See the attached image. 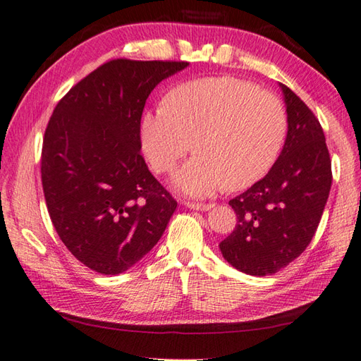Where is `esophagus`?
Segmentation results:
<instances>
[{"label": "esophagus", "instance_id": "1", "mask_svg": "<svg viewBox=\"0 0 361 361\" xmlns=\"http://www.w3.org/2000/svg\"><path fill=\"white\" fill-rule=\"evenodd\" d=\"M186 206L188 208H190V209H195V211H209V209H212L214 208V204H211V203H186Z\"/></svg>", "mask_w": 361, "mask_h": 361}]
</instances>
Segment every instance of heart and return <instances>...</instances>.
<instances>
[{
    "label": "heart",
    "mask_w": 361,
    "mask_h": 361,
    "mask_svg": "<svg viewBox=\"0 0 361 361\" xmlns=\"http://www.w3.org/2000/svg\"><path fill=\"white\" fill-rule=\"evenodd\" d=\"M286 133L279 99L229 75L180 83L166 104L144 111L140 126L157 172H171L197 137L198 153L173 175L175 188L192 197L255 185L276 163Z\"/></svg>",
    "instance_id": "b5f03b06"
}]
</instances>
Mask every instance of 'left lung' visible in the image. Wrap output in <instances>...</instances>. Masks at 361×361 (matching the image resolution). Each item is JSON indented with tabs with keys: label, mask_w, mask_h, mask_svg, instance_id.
I'll return each instance as SVG.
<instances>
[{
	"label": "left lung",
	"mask_w": 361,
	"mask_h": 361,
	"mask_svg": "<svg viewBox=\"0 0 361 361\" xmlns=\"http://www.w3.org/2000/svg\"><path fill=\"white\" fill-rule=\"evenodd\" d=\"M279 87L287 111L286 142L264 178L229 200L237 225L219 245L228 264L251 276L279 271L309 247L332 186L319 121L288 87Z\"/></svg>",
	"instance_id": "left-lung-1"
}]
</instances>
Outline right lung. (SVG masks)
Wrapping results in <instances>:
<instances>
[{
  "mask_svg": "<svg viewBox=\"0 0 361 361\" xmlns=\"http://www.w3.org/2000/svg\"><path fill=\"white\" fill-rule=\"evenodd\" d=\"M188 65L110 60L54 109L42 150L44 200L65 247L91 270L127 271L176 209L141 155L140 126L153 88Z\"/></svg>",
  "mask_w": 361,
  "mask_h": 361,
  "instance_id": "right-lung-1",
  "label": "right lung"
}]
</instances>
